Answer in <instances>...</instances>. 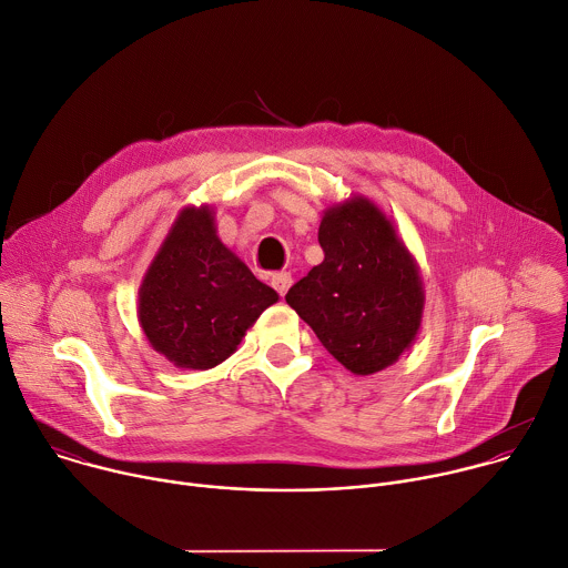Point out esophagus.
<instances>
[{
  "mask_svg": "<svg viewBox=\"0 0 568 568\" xmlns=\"http://www.w3.org/2000/svg\"><path fill=\"white\" fill-rule=\"evenodd\" d=\"M270 283H272V287L283 296V294H287V290L292 287V274H290V272H276V274H272Z\"/></svg>",
  "mask_w": 568,
  "mask_h": 568,
  "instance_id": "obj_1",
  "label": "esophagus"
}]
</instances>
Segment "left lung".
<instances>
[{
  "label": "left lung",
  "instance_id": "1",
  "mask_svg": "<svg viewBox=\"0 0 568 568\" xmlns=\"http://www.w3.org/2000/svg\"><path fill=\"white\" fill-rule=\"evenodd\" d=\"M318 243L325 258L290 287L287 305L349 372L365 376L393 365L422 327L417 261L363 196L325 210Z\"/></svg>",
  "mask_w": 568,
  "mask_h": 568
}]
</instances>
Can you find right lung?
<instances>
[{
	"instance_id": "right-lung-1",
	"label": "right lung",
	"mask_w": 568,
	"mask_h": 568,
	"mask_svg": "<svg viewBox=\"0 0 568 568\" xmlns=\"http://www.w3.org/2000/svg\"><path fill=\"white\" fill-rule=\"evenodd\" d=\"M276 301L278 294L221 243L212 207H184L142 278L138 318L166 361L210 369L236 352Z\"/></svg>"
}]
</instances>
